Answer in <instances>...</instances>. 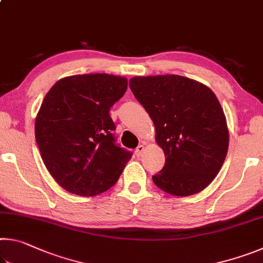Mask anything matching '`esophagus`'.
I'll return each instance as SVG.
<instances>
[{
  "label": "esophagus",
  "instance_id": "1",
  "mask_svg": "<svg viewBox=\"0 0 263 263\" xmlns=\"http://www.w3.org/2000/svg\"><path fill=\"white\" fill-rule=\"evenodd\" d=\"M144 151H145V147H144V145H139L138 146V147L136 148V151H135V153H136V155L138 158H140L141 155H142V153H144Z\"/></svg>",
  "mask_w": 263,
  "mask_h": 263
}]
</instances>
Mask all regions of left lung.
<instances>
[{"label":"left lung","instance_id":"1","mask_svg":"<svg viewBox=\"0 0 263 263\" xmlns=\"http://www.w3.org/2000/svg\"><path fill=\"white\" fill-rule=\"evenodd\" d=\"M130 88L155 126L166 158L152 179L166 193L185 197L215 180L229 149V128L210 88L181 75L135 77Z\"/></svg>","mask_w":263,"mask_h":263}]
</instances>
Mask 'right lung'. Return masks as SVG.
<instances>
[{
    "mask_svg": "<svg viewBox=\"0 0 263 263\" xmlns=\"http://www.w3.org/2000/svg\"><path fill=\"white\" fill-rule=\"evenodd\" d=\"M127 79L97 73L55 82L34 122L45 167L61 188L79 196L109 190L132 153L115 144L109 111L125 94Z\"/></svg>",
    "mask_w": 263,
    "mask_h": 263,
    "instance_id": "add662e5",
    "label": "right lung"
}]
</instances>
